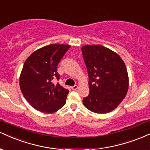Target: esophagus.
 Returning <instances> with one entry per match:
<instances>
[{
  "instance_id": "34e87169",
  "label": "esophagus",
  "mask_w": 150,
  "mask_h": 150,
  "mask_svg": "<svg viewBox=\"0 0 150 150\" xmlns=\"http://www.w3.org/2000/svg\"><path fill=\"white\" fill-rule=\"evenodd\" d=\"M78 86H76V85H75V86H72L71 87V89L72 90H74V91H76V90H77L78 89Z\"/></svg>"
}]
</instances>
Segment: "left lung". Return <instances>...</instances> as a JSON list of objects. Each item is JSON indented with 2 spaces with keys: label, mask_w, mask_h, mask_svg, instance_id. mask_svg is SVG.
<instances>
[{
  "label": "left lung",
  "mask_w": 150,
  "mask_h": 150,
  "mask_svg": "<svg viewBox=\"0 0 150 150\" xmlns=\"http://www.w3.org/2000/svg\"><path fill=\"white\" fill-rule=\"evenodd\" d=\"M81 51L90 89L83 103L95 113L112 112L127 94L129 80L126 64L117 52L103 45H86Z\"/></svg>",
  "instance_id": "obj_1"
}]
</instances>
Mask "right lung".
I'll return each instance as SVG.
<instances>
[{
    "label": "right lung",
    "mask_w": 150,
    "mask_h": 150,
    "mask_svg": "<svg viewBox=\"0 0 150 150\" xmlns=\"http://www.w3.org/2000/svg\"><path fill=\"white\" fill-rule=\"evenodd\" d=\"M69 47L66 44H51L34 51L24 62L19 86L35 110L52 114L65 105L69 91L52 81L59 79L57 64Z\"/></svg>",
    "instance_id": "right-lung-1"
}]
</instances>
